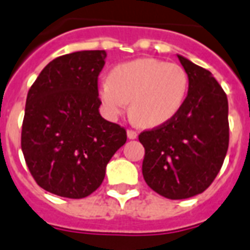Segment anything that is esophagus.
Returning a JSON list of instances; mask_svg holds the SVG:
<instances>
[{
    "instance_id": "34e87169",
    "label": "esophagus",
    "mask_w": 250,
    "mask_h": 250,
    "mask_svg": "<svg viewBox=\"0 0 250 250\" xmlns=\"http://www.w3.org/2000/svg\"><path fill=\"white\" fill-rule=\"evenodd\" d=\"M127 137H128V139H136L137 132L136 131H133V129L128 128L127 129Z\"/></svg>"
}]
</instances>
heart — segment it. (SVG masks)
Returning a JSON list of instances; mask_svg holds the SVG:
<instances>
[{"label":"heart","mask_w":250,"mask_h":250,"mask_svg":"<svg viewBox=\"0 0 250 250\" xmlns=\"http://www.w3.org/2000/svg\"><path fill=\"white\" fill-rule=\"evenodd\" d=\"M189 79L180 64L140 58L114 66L98 88L102 107L110 118L129 115L143 127H157L174 119L188 94Z\"/></svg>","instance_id":"obj_1"}]
</instances>
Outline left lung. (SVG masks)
<instances>
[{"instance_id": "8db88e82", "label": "left lung", "mask_w": 250, "mask_h": 250, "mask_svg": "<svg viewBox=\"0 0 250 250\" xmlns=\"http://www.w3.org/2000/svg\"><path fill=\"white\" fill-rule=\"evenodd\" d=\"M178 58L189 79L182 110L170 122L139 135L145 149V182L170 200L202 193L221 170L229 141L225 90L206 68Z\"/></svg>"}]
</instances>
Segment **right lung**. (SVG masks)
Returning a JSON list of instances; mask_svg holds the SVG:
<instances>
[{
    "instance_id": "add662e5",
    "label": "right lung",
    "mask_w": 250,
    "mask_h": 250,
    "mask_svg": "<svg viewBox=\"0 0 250 250\" xmlns=\"http://www.w3.org/2000/svg\"><path fill=\"white\" fill-rule=\"evenodd\" d=\"M105 58V50L58 57L27 94L21 140L25 164L41 188L61 197L93 193L110 158L127 140L125 127L98 111Z\"/></svg>"
}]
</instances>
